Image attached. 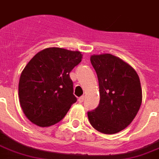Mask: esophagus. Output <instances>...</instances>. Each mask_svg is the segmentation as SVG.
Here are the masks:
<instances>
[{
	"instance_id": "34e87169",
	"label": "esophagus",
	"mask_w": 159,
	"mask_h": 159,
	"mask_svg": "<svg viewBox=\"0 0 159 159\" xmlns=\"http://www.w3.org/2000/svg\"><path fill=\"white\" fill-rule=\"evenodd\" d=\"M83 101H84V97H83V96H82V97H80L79 98H78V102H79L80 103H82V102Z\"/></svg>"
}]
</instances>
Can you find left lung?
I'll return each instance as SVG.
<instances>
[{"label":"left lung","mask_w":159,"mask_h":159,"mask_svg":"<svg viewBox=\"0 0 159 159\" xmlns=\"http://www.w3.org/2000/svg\"><path fill=\"white\" fill-rule=\"evenodd\" d=\"M91 63L99 83L100 102L88 112L91 125L105 134L127 128L136 117L142 103V88L136 71L111 54L93 55Z\"/></svg>","instance_id":"left-lung-1"}]
</instances>
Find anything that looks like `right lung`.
Returning <instances> with one entry per match:
<instances>
[{
  "label": "right lung",
  "mask_w": 159,
  "mask_h": 159,
  "mask_svg": "<svg viewBox=\"0 0 159 159\" xmlns=\"http://www.w3.org/2000/svg\"><path fill=\"white\" fill-rule=\"evenodd\" d=\"M82 54L50 47L34 56L21 72L19 99L24 114L39 127L60 122L77 102L69 73L82 61Z\"/></svg>",
  "instance_id": "obj_1"
}]
</instances>
